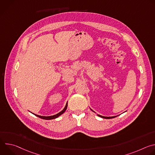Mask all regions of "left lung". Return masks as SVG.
Wrapping results in <instances>:
<instances>
[{"instance_id":"left-lung-1","label":"left lung","mask_w":155,"mask_h":155,"mask_svg":"<svg viewBox=\"0 0 155 155\" xmlns=\"http://www.w3.org/2000/svg\"><path fill=\"white\" fill-rule=\"evenodd\" d=\"M94 112V111H93ZM99 117H101V118H105V119H111V118H115V117H104V116H101V115H97ZM117 117V116H116Z\"/></svg>"}]
</instances>
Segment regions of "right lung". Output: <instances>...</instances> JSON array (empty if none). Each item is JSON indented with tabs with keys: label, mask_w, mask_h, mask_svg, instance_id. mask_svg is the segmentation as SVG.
<instances>
[{
	"label": "right lung",
	"mask_w": 155,
	"mask_h": 155,
	"mask_svg": "<svg viewBox=\"0 0 155 155\" xmlns=\"http://www.w3.org/2000/svg\"><path fill=\"white\" fill-rule=\"evenodd\" d=\"M67 108H68V102H67V104H66V105H65V107H64V108L62 110L61 112H60L59 113H58V114H56V115H53V116H50V117H43V116H40V115H35V114H34L35 116H37V117H39V118H41V119H44V120H52V119H54V118H56L57 117H59L61 115H62L63 113H64L65 112V111L66 110V109H67Z\"/></svg>",
	"instance_id": "1"
}]
</instances>
